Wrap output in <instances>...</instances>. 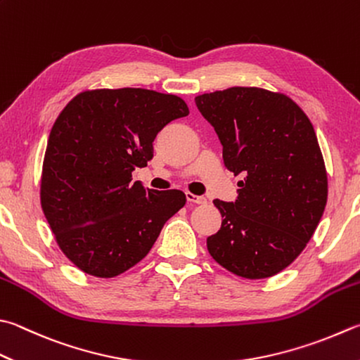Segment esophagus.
Masks as SVG:
<instances>
[{"mask_svg":"<svg viewBox=\"0 0 360 360\" xmlns=\"http://www.w3.org/2000/svg\"><path fill=\"white\" fill-rule=\"evenodd\" d=\"M186 199L191 203H198V205H202V203L207 202V199L203 198V195H195L193 193H186Z\"/></svg>","mask_w":360,"mask_h":360,"instance_id":"obj_1","label":"esophagus"}]
</instances>
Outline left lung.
<instances>
[{"label": "left lung", "instance_id": "obj_1", "mask_svg": "<svg viewBox=\"0 0 360 360\" xmlns=\"http://www.w3.org/2000/svg\"><path fill=\"white\" fill-rule=\"evenodd\" d=\"M238 181L235 202L213 200L221 229L210 255L246 279L271 277L300 255L328 200V174L314 125L290 97L260 87H229L195 97Z\"/></svg>", "mask_w": 360, "mask_h": 360}]
</instances>
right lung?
Listing matches in <instances>:
<instances>
[{
  "label": "right lung",
  "mask_w": 360,
  "mask_h": 360,
  "mask_svg": "<svg viewBox=\"0 0 360 360\" xmlns=\"http://www.w3.org/2000/svg\"><path fill=\"white\" fill-rule=\"evenodd\" d=\"M188 114L180 97L139 87L81 92L60 111L46 144L40 203L75 266L105 279L125 273L185 205V193L146 189L131 172L153 158L162 128Z\"/></svg>",
  "instance_id": "1"
}]
</instances>
